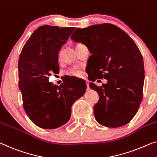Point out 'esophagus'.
<instances>
[{
    "label": "esophagus",
    "instance_id": "esophagus-1",
    "mask_svg": "<svg viewBox=\"0 0 157 157\" xmlns=\"http://www.w3.org/2000/svg\"><path fill=\"white\" fill-rule=\"evenodd\" d=\"M90 85V83H89L88 82H86V90H90V85Z\"/></svg>",
    "mask_w": 157,
    "mask_h": 157
}]
</instances>
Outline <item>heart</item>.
I'll return each instance as SVG.
<instances>
[{
	"mask_svg": "<svg viewBox=\"0 0 157 157\" xmlns=\"http://www.w3.org/2000/svg\"><path fill=\"white\" fill-rule=\"evenodd\" d=\"M67 74L70 76L79 77L82 75V72L78 68H72V69H70L69 71L67 72Z\"/></svg>",
	"mask_w": 157,
	"mask_h": 157,
	"instance_id": "heart-1",
	"label": "heart"
}]
</instances>
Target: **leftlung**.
I'll return each instance as SVG.
<instances>
[{
	"label": "left lung",
	"mask_w": 157,
	"mask_h": 157,
	"mask_svg": "<svg viewBox=\"0 0 157 157\" xmlns=\"http://www.w3.org/2000/svg\"><path fill=\"white\" fill-rule=\"evenodd\" d=\"M71 38L87 46L92 54L88 59L95 65L92 81L108 80L101 87L90 84L99 95L94 106L96 120L109 128L126 125L137 113L142 99L144 68L138 47L126 32L109 23L78 28Z\"/></svg>",
	"instance_id": "8db88e82"
}]
</instances>
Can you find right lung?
Wrapping results in <instances>:
<instances>
[{
    "label": "right lung",
    "instance_id": "add662e5",
    "mask_svg": "<svg viewBox=\"0 0 157 157\" xmlns=\"http://www.w3.org/2000/svg\"><path fill=\"white\" fill-rule=\"evenodd\" d=\"M75 27L44 25L25 43L18 63L25 111L35 125L55 129L70 120L74 102L85 94V80L71 78L59 86L49 82L59 70L58 54Z\"/></svg>",
    "mask_w": 157,
    "mask_h": 157
}]
</instances>
